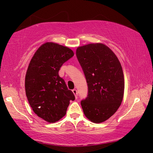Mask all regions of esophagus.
<instances>
[{"mask_svg":"<svg viewBox=\"0 0 153 153\" xmlns=\"http://www.w3.org/2000/svg\"><path fill=\"white\" fill-rule=\"evenodd\" d=\"M72 92H73V93H74V94H77V91H76V89H73L72 90Z\"/></svg>","mask_w":153,"mask_h":153,"instance_id":"obj_1","label":"esophagus"}]
</instances>
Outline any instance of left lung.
<instances>
[{"label": "left lung", "instance_id": "1", "mask_svg": "<svg viewBox=\"0 0 153 153\" xmlns=\"http://www.w3.org/2000/svg\"><path fill=\"white\" fill-rule=\"evenodd\" d=\"M73 56L69 48L47 42L35 52L28 65L25 79L26 97L35 114L49 123L65 116L70 102L75 100L70 90L74 87L68 88L58 74L61 66Z\"/></svg>", "mask_w": 153, "mask_h": 153}]
</instances>
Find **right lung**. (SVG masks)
<instances>
[{
  "instance_id": "1",
  "label": "right lung",
  "mask_w": 153,
  "mask_h": 153,
  "mask_svg": "<svg viewBox=\"0 0 153 153\" xmlns=\"http://www.w3.org/2000/svg\"><path fill=\"white\" fill-rule=\"evenodd\" d=\"M76 56L84 73L88 95L81 100L85 116L95 123L112 116L123 101L124 76L114 52L102 44L78 47Z\"/></svg>"
}]
</instances>
